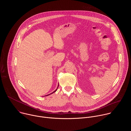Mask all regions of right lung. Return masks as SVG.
Segmentation results:
<instances>
[{
  "mask_svg": "<svg viewBox=\"0 0 131 131\" xmlns=\"http://www.w3.org/2000/svg\"><path fill=\"white\" fill-rule=\"evenodd\" d=\"M58 86H59V85H58ZM58 88H57V89H56V90H55V91H54V92H52V93H51V94H48V95H46V96H47V95H50V94H52V93H54V92H56V91H57V90H58Z\"/></svg>",
  "mask_w": 131,
  "mask_h": 131,
  "instance_id": "obj_1",
  "label": "right lung"
}]
</instances>
